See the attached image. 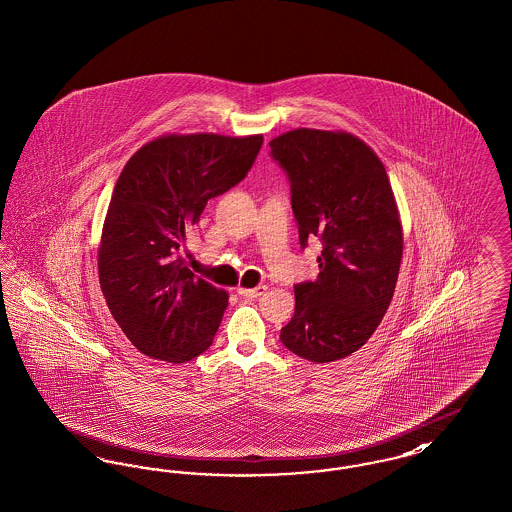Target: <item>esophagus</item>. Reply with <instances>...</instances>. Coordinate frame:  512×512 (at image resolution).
<instances>
[{
	"mask_svg": "<svg viewBox=\"0 0 512 512\" xmlns=\"http://www.w3.org/2000/svg\"><path fill=\"white\" fill-rule=\"evenodd\" d=\"M265 290H267V286H257V288H238V294L243 296V298H259V296H263L265 294Z\"/></svg>",
	"mask_w": 512,
	"mask_h": 512,
	"instance_id": "1",
	"label": "esophagus"
}]
</instances>
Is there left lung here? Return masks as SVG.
Masks as SVG:
<instances>
[{
    "label": "left lung",
    "instance_id": "obj_1",
    "mask_svg": "<svg viewBox=\"0 0 512 512\" xmlns=\"http://www.w3.org/2000/svg\"><path fill=\"white\" fill-rule=\"evenodd\" d=\"M269 147L292 183L301 247L323 243L317 278L294 286L296 311L280 340L303 360H342L371 338L394 296L404 238L391 181L375 151L346 131L298 127Z\"/></svg>",
    "mask_w": 512,
    "mask_h": 512
}]
</instances>
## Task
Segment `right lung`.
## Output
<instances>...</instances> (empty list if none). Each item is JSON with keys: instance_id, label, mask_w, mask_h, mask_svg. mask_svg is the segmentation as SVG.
I'll use <instances>...</instances> for the list:
<instances>
[{"instance_id": "right-lung-1", "label": "right lung", "mask_w": 512, "mask_h": 512, "mask_svg": "<svg viewBox=\"0 0 512 512\" xmlns=\"http://www.w3.org/2000/svg\"><path fill=\"white\" fill-rule=\"evenodd\" d=\"M261 145L263 135L168 133L123 166L98 243V278L141 354L183 363L211 346L228 292L189 271L180 247L207 201L247 176Z\"/></svg>"}]
</instances>
